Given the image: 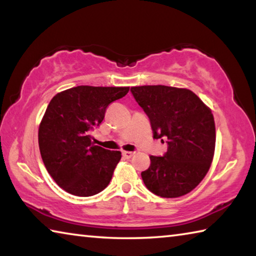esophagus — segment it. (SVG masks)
<instances>
[{
  "label": "esophagus",
  "mask_w": 256,
  "mask_h": 256,
  "mask_svg": "<svg viewBox=\"0 0 256 256\" xmlns=\"http://www.w3.org/2000/svg\"><path fill=\"white\" fill-rule=\"evenodd\" d=\"M122 154H123V157L125 159H130L134 154V152H133V151H123Z\"/></svg>",
  "instance_id": "34e87169"
}]
</instances>
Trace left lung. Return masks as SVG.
Returning <instances> with one entry per match:
<instances>
[{"instance_id": "obj_1", "label": "left lung", "mask_w": 256, "mask_h": 256, "mask_svg": "<svg viewBox=\"0 0 256 256\" xmlns=\"http://www.w3.org/2000/svg\"><path fill=\"white\" fill-rule=\"evenodd\" d=\"M134 99L148 115L154 138L167 151L150 156L141 172L150 192L162 198L185 196L204 178L214 154L216 126L211 110L188 89L167 86H132Z\"/></svg>"}]
</instances>
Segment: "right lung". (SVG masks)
<instances>
[{
  "instance_id": "obj_1",
  "label": "right lung",
  "mask_w": 256,
  "mask_h": 256,
  "mask_svg": "<svg viewBox=\"0 0 256 256\" xmlns=\"http://www.w3.org/2000/svg\"><path fill=\"white\" fill-rule=\"evenodd\" d=\"M128 90L79 86L58 94L47 106L38 131L42 159L68 193L92 196L110 184L122 154L94 146L90 133L102 122L107 106Z\"/></svg>"
}]
</instances>
